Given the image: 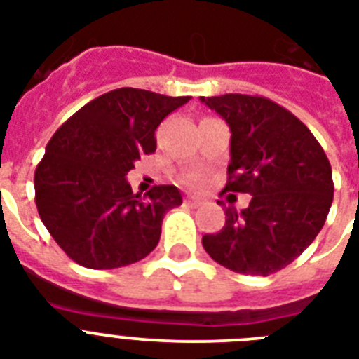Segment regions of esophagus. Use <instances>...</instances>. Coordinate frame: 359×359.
Here are the masks:
<instances>
[{
	"label": "esophagus",
	"instance_id": "1",
	"mask_svg": "<svg viewBox=\"0 0 359 359\" xmlns=\"http://www.w3.org/2000/svg\"><path fill=\"white\" fill-rule=\"evenodd\" d=\"M186 205L191 208H197V207H201L203 201L201 199H197V197H188V199H186Z\"/></svg>",
	"mask_w": 359,
	"mask_h": 359
}]
</instances>
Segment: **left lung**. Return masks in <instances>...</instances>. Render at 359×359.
Segmentation results:
<instances>
[{
	"label": "left lung",
	"mask_w": 359,
	"mask_h": 359,
	"mask_svg": "<svg viewBox=\"0 0 359 359\" xmlns=\"http://www.w3.org/2000/svg\"><path fill=\"white\" fill-rule=\"evenodd\" d=\"M231 128L224 191L250 194V207L225 210L224 229L203 236L222 266L270 276L320 233L334 201L332 165L306 124L270 98L201 97Z\"/></svg>",
	"instance_id": "left-lung-1"
}]
</instances>
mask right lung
I'll return each mask as SVG.
<instances>
[{
    "instance_id": "1",
    "label": "right lung",
    "mask_w": 359,
    "mask_h": 359,
    "mask_svg": "<svg viewBox=\"0 0 359 359\" xmlns=\"http://www.w3.org/2000/svg\"><path fill=\"white\" fill-rule=\"evenodd\" d=\"M190 97L121 87L78 109L48 141L35 169L42 224L74 262L95 270L141 261L162 235L177 186L134 194L124 179L141 154L156 151L154 130Z\"/></svg>"
}]
</instances>
